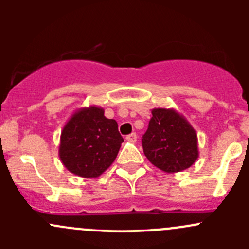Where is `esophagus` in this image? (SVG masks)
<instances>
[{
  "instance_id": "esophagus-1",
  "label": "esophagus",
  "mask_w": 249,
  "mask_h": 249,
  "mask_svg": "<svg viewBox=\"0 0 249 249\" xmlns=\"http://www.w3.org/2000/svg\"><path fill=\"white\" fill-rule=\"evenodd\" d=\"M126 141H129V142H131V143H135L137 141V135L135 134V132H132V134L127 135Z\"/></svg>"
}]
</instances>
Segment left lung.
<instances>
[{"instance_id":"1","label":"left lung","mask_w":249,"mask_h":249,"mask_svg":"<svg viewBox=\"0 0 249 249\" xmlns=\"http://www.w3.org/2000/svg\"><path fill=\"white\" fill-rule=\"evenodd\" d=\"M142 145L147 159L167 173L189 169L199 158L196 131L173 108L152 109Z\"/></svg>"}]
</instances>
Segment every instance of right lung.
<instances>
[{
	"mask_svg": "<svg viewBox=\"0 0 249 249\" xmlns=\"http://www.w3.org/2000/svg\"><path fill=\"white\" fill-rule=\"evenodd\" d=\"M124 142L114 119L91 105L77 109L61 130L59 158L73 175L97 178L113 164Z\"/></svg>",
	"mask_w": 249,
	"mask_h": 249,
	"instance_id": "obj_1",
	"label": "right lung"
}]
</instances>
